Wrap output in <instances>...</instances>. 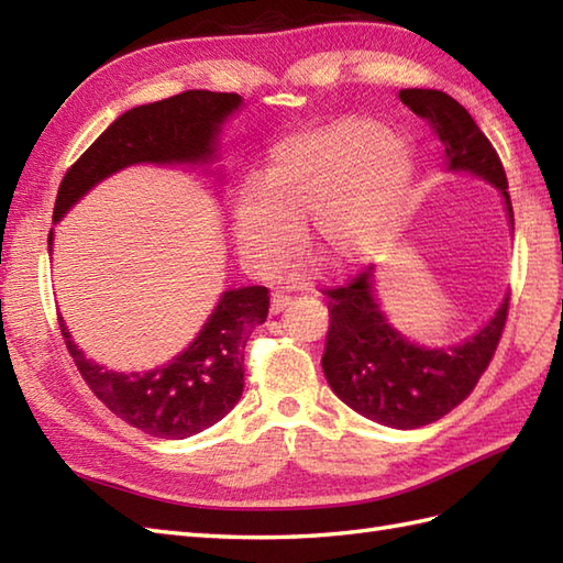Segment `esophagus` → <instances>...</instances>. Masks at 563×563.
Listing matches in <instances>:
<instances>
[{
	"label": "esophagus",
	"instance_id": "esophagus-1",
	"mask_svg": "<svg viewBox=\"0 0 563 563\" xmlns=\"http://www.w3.org/2000/svg\"><path fill=\"white\" fill-rule=\"evenodd\" d=\"M288 305H292V297L290 295H280V292H275L273 297H271V312L273 314H280L285 307Z\"/></svg>",
	"mask_w": 563,
	"mask_h": 563
}]
</instances>
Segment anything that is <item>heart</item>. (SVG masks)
Listing matches in <instances>:
<instances>
[{"instance_id":"b5f03b06","label":"heart","mask_w":563,"mask_h":563,"mask_svg":"<svg viewBox=\"0 0 563 563\" xmlns=\"http://www.w3.org/2000/svg\"><path fill=\"white\" fill-rule=\"evenodd\" d=\"M416 154L369 118L343 115L283 140L258 184L234 200L236 251L256 275L278 273L295 254L307 222L309 244L336 263L373 249L401 208Z\"/></svg>"}]
</instances>
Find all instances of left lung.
Instances as JSON below:
<instances>
[{
	"mask_svg": "<svg viewBox=\"0 0 563 563\" xmlns=\"http://www.w3.org/2000/svg\"><path fill=\"white\" fill-rule=\"evenodd\" d=\"M404 106L440 137L448 172L479 176L512 206L504 164L462 103L438 89H401ZM331 324L321 367L333 394L353 411L389 428H421L462 404L492 363L508 317V297L486 324L454 345H421L389 324L375 292V266L329 290Z\"/></svg>",
	"mask_w": 563,
	"mask_h": 563,
	"instance_id": "8db88e82",
	"label": "left lung"
}]
</instances>
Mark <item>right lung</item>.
Masks as SVG:
<instances>
[{"label": "right lung", "mask_w": 563, "mask_h": 563, "mask_svg": "<svg viewBox=\"0 0 563 563\" xmlns=\"http://www.w3.org/2000/svg\"><path fill=\"white\" fill-rule=\"evenodd\" d=\"M239 93L194 89L118 115L99 140L71 164L59 184L53 224L99 186L103 178L135 164L210 166L220 159L222 125L242 111ZM55 230L47 234L53 254ZM268 317V290L261 285L230 288L220 295L212 314L169 363L145 373H115L89 361L59 317L69 355L89 389L142 433L184 440L230 413L244 391V349Z\"/></svg>", "instance_id": "obj_1"}]
</instances>
